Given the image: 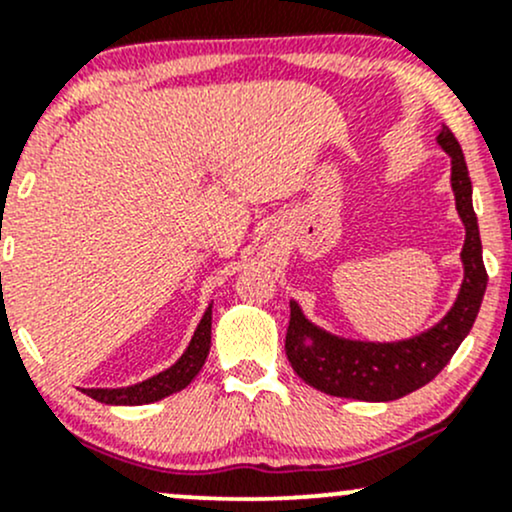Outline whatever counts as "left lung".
<instances>
[{
	"mask_svg": "<svg viewBox=\"0 0 512 512\" xmlns=\"http://www.w3.org/2000/svg\"><path fill=\"white\" fill-rule=\"evenodd\" d=\"M437 144L452 156V190L456 212L464 222L466 239L461 249L464 283L452 310L432 329L403 342H356L342 339L305 320L298 302H290V324L285 334V354L290 366L307 386L337 398L388 403L430 383L466 334L474 327L486 293L488 273L481 256V234L474 205H471V178L466 170L459 141L442 126Z\"/></svg>",
	"mask_w": 512,
	"mask_h": 512,
	"instance_id": "obj_1",
	"label": "left lung"
}]
</instances>
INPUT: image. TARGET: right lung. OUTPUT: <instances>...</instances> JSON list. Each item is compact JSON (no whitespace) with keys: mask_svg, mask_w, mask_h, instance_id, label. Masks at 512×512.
<instances>
[{"mask_svg":"<svg viewBox=\"0 0 512 512\" xmlns=\"http://www.w3.org/2000/svg\"><path fill=\"white\" fill-rule=\"evenodd\" d=\"M210 342H212V305L207 307L200 324H197V329H195V334H192L185 354L180 356L173 366L166 368V371L158 373V376H153V378H148V381L136 383V386H129V388H85L82 393H87L90 398L100 400V403H104V405L156 403V400L166 398V395H173V393H178V390H183L192 381V378L200 373L207 354H210Z\"/></svg>","mask_w":512,"mask_h":512,"instance_id":"right-lung-1","label":"right lung"}]
</instances>
